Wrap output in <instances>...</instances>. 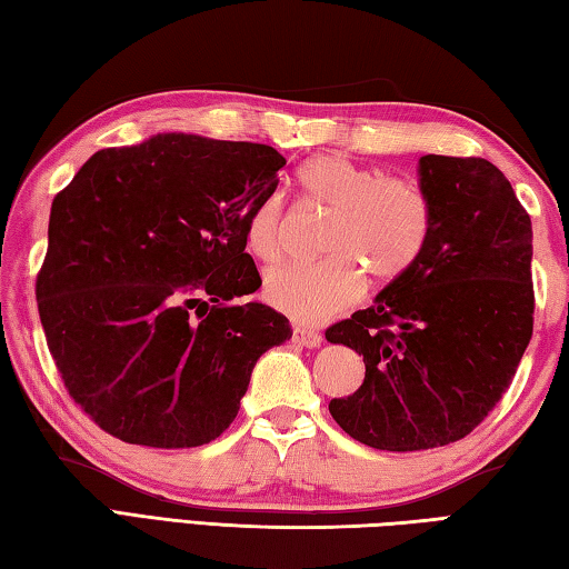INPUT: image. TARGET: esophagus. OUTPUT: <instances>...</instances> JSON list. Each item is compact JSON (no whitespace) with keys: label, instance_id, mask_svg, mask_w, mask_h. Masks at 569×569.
<instances>
[{"label":"esophagus","instance_id":"1","mask_svg":"<svg viewBox=\"0 0 569 569\" xmlns=\"http://www.w3.org/2000/svg\"><path fill=\"white\" fill-rule=\"evenodd\" d=\"M295 341H297V345L307 347V349H317V347L321 345V341H325V337H321L319 331H315V329L297 327V329H295Z\"/></svg>","mask_w":569,"mask_h":569}]
</instances>
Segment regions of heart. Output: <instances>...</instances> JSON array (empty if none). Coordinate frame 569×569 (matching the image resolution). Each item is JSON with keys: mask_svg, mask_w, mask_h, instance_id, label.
<instances>
[{"mask_svg": "<svg viewBox=\"0 0 569 569\" xmlns=\"http://www.w3.org/2000/svg\"><path fill=\"white\" fill-rule=\"evenodd\" d=\"M297 178L307 200L331 210L325 234L329 257L274 267L264 274L262 295L299 325H319L359 302L367 289L363 269L377 282H393L411 270L431 238L433 208L416 180L381 176L337 153L312 158ZM284 216L280 190L252 208L244 242L257 260H280Z\"/></svg>", "mask_w": 569, "mask_h": 569, "instance_id": "b5f03b06", "label": "heart"}]
</instances>
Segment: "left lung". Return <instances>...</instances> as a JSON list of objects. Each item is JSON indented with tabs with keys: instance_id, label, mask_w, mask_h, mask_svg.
<instances>
[{
	"instance_id": "8db88e82",
	"label": "left lung",
	"mask_w": 569,
	"mask_h": 569,
	"mask_svg": "<svg viewBox=\"0 0 569 569\" xmlns=\"http://www.w3.org/2000/svg\"><path fill=\"white\" fill-rule=\"evenodd\" d=\"M433 224L421 257L377 302L327 329L363 357V383L329 413L359 443L426 451L496 409L532 337V224L486 158L423 156Z\"/></svg>"
}]
</instances>
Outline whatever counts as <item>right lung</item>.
Segmentation results:
<instances>
[{
    "mask_svg": "<svg viewBox=\"0 0 569 569\" xmlns=\"http://www.w3.org/2000/svg\"><path fill=\"white\" fill-rule=\"evenodd\" d=\"M287 160L272 146L160 133L93 153L57 192L37 274L47 347L106 433L151 448L216 441L254 361L292 337L244 252Z\"/></svg>",
    "mask_w": 569,
    "mask_h": 569,
    "instance_id": "add662e5",
    "label": "right lung"
}]
</instances>
